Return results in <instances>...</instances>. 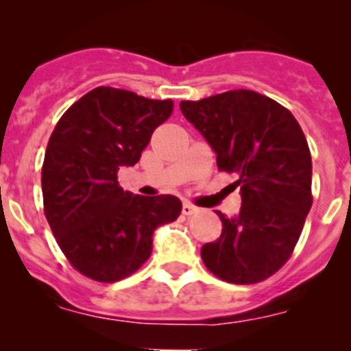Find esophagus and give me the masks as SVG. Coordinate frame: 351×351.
Here are the masks:
<instances>
[{
    "label": "esophagus",
    "mask_w": 351,
    "mask_h": 351,
    "mask_svg": "<svg viewBox=\"0 0 351 351\" xmlns=\"http://www.w3.org/2000/svg\"><path fill=\"white\" fill-rule=\"evenodd\" d=\"M182 212L185 215H192V214H195V212H198V208L195 207V205L190 204V202H185V204H183V207H182Z\"/></svg>",
    "instance_id": "esophagus-1"
}]
</instances>
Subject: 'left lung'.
Here are the masks:
<instances>
[{
    "label": "left lung",
    "instance_id": "8db88e82",
    "mask_svg": "<svg viewBox=\"0 0 351 351\" xmlns=\"http://www.w3.org/2000/svg\"><path fill=\"white\" fill-rule=\"evenodd\" d=\"M182 113L217 154V168L238 176L241 208L222 234L202 246L205 267L229 284L277 274L292 254L313 205V161L295 117L251 90L182 101Z\"/></svg>",
    "mask_w": 351,
    "mask_h": 351
}]
</instances>
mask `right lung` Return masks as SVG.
<instances>
[{
	"instance_id": "1",
	"label": "right lung",
	"mask_w": 351,
	"mask_h": 351,
	"mask_svg": "<svg viewBox=\"0 0 351 351\" xmlns=\"http://www.w3.org/2000/svg\"><path fill=\"white\" fill-rule=\"evenodd\" d=\"M171 100L98 86L66 110L54 127L44 165V214L73 268L112 284L139 270L153 251V232L182 214L173 195L123 192L120 166H134Z\"/></svg>"
}]
</instances>
